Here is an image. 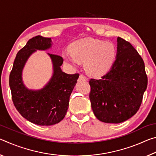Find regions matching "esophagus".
Wrapping results in <instances>:
<instances>
[{
	"label": "esophagus",
	"instance_id": "esophagus-1",
	"mask_svg": "<svg viewBox=\"0 0 156 156\" xmlns=\"http://www.w3.org/2000/svg\"><path fill=\"white\" fill-rule=\"evenodd\" d=\"M79 80H87V78L86 76L83 75V74H80V76H79Z\"/></svg>",
	"mask_w": 156,
	"mask_h": 156
}]
</instances>
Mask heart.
<instances>
[{
	"instance_id": "b5f03b06",
	"label": "heart",
	"mask_w": 156,
	"mask_h": 156,
	"mask_svg": "<svg viewBox=\"0 0 156 156\" xmlns=\"http://www.w3.org/2000/svg\"><path fill=\"white\" fill-rule=\"evenodd\" d=\"M70 54H65L67 62H85L87 72L94 76L106 73L114 61L116 48L110 42L94 38H83L75 41L70 46Z\"/></svg>"
}]
</instances>
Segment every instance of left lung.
I'll return each mask as SVG.
<instances>
[{
  "label": "left lung",
  "mask_w": 156,
  "mask_h": 156,
  "mask_svg": "<svg viewBox=\"0 0 156 156\" xmlns=\"http://www.w3.org/2000/svg\"><path fill=\"white\" fill-rule=\"evenodd\" d=\"M117 56L100 79L91 78L89 99L94 115L106 123L129 119L140 107L147 87L144 63L129 42L118 37Z\"/></svg>",
  "instance_id": "left-lung-1"
}]
</instances>
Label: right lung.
Masks as SVG:
<instances>
[{
  "instance_id": "right-lung-1",
  "label": "right lung",
  "mask_w": 156,
  "mask_h": 156,
  "mask_svg": "<svg viewBox=\"0 0 156 156\" xmlns=\"http://www.w3.org/2000/svg\"><path fill=\"white\" fill-rule=\"evenodd\" d=\"M51 42L50 38L41 36L30 39L17 53L9 74V87L16 109L25 119L41 126L55 125L65 118L70 95L79 77V73L67 74L62 72V57L49 54L54 65V75L48 84L38 91L25 87L21 75L26 61L36 49L50 48Z\"/></svg>"
}]
</instances>
